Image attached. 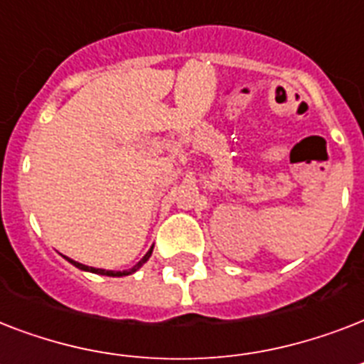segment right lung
Segmentation results:
<instances>
[{"instance_id": "1", "label": "right lung", "mask_w": 364, "mask_h": 364, "mask_svg": "<svg viewBox=\"0 0 364 364\" xmlns=\"http://www.w3.org/2000/svg\"><path fill=\"white\" fill-rule=\"evenodd\" d=\"M151 253H153V247L149 249V251H147V255H145V257H143V259L139 260V262H137L136 266H132L130 270H124V272H111V270H102V268H90V266H85V264H81V262H75V260H71V259H68V260H70V262H71V264H73V266H77V268H81V270L94 272V274H102V276L121 277V276H128V274H132V272L139 270V268H141V266L145 264V262H147V260H149V257H151Z\"/></svg>"}]
</instances>
